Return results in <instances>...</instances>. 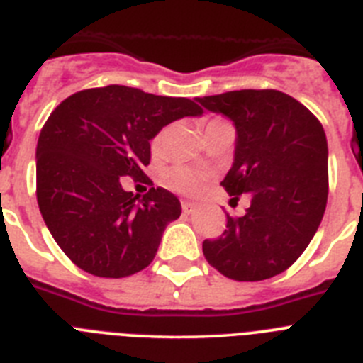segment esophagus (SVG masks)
<instances>
[{
    "mask_svg": "<svg viewBox=\"0 0 363 363\" xmlns=\"http://www.w3.org/2000/svg\"><path fill=\"white\" fill-rule=\"evenodd\" d=\"M182 209H184V213L191 214L196 209V203H192V201H182Z\"/></svg>",
    "mask_w": 363,
    "mask_h": 363,
    "instance_id": "esophagus-1",
    "label": "esophagus"
}]
</instances>
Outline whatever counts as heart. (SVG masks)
Returning <instances> with one entry per match:
<instances>
[{"label":"heart","mask_w":363,"mask_h":363,"mask_svg":"<svg viewBox=\"0 0 363 363\" xmlns=\"http://www.w3.org/2000/svg\"><path fill=\"white\" fill-rule=\"evenodd\" d=\"M216 121V120H214ZM163 138H165V130L158 134V136L152 140V149L158 150L162 145ZM205 174L200 171H194V169H189V167H169L165 172L162 174L163 185H167L169 189L176 192H182V194H196L198 191L203 185Z\"/></svg>","instance_id":"1"}]
</instances>
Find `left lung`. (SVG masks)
Returning <instances> with one entry per match:
<instances>
[{
    "instance_id": "8db88e82",
    "label": "left lung",
    "mask_w": 363,
    "mask_h": 363,
    "mask_svg": "<svg viewBox=\"0 0 363 363\" xmlns=\"http://www.w3.org/2000/svg\"><path fill=\"white\" fill-rule=\"evenodd\" d=\"M236 127L234 163L221 185L233 200L247 194L242 218L205 240L214 269L238 281L277 277L300 258L327 205V138L318 118L280 91L245 89L198 98Z\"/></svg>"
}]
</instances>
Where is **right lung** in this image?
<instances>
[{"mask_svg": "<svg viewBox=\"0 0 363 363\" xmlns=\"http://www.w3.org/2000/svg\"><path fill=\"white\" fill-rule=\"evenodd\" d=\"M201 112L192 99L123 85L79 91L54 108L38 140L36 196L72 264L94 277L123 278L152 262L182 205L162 187L138 200L121 176L152 185L143 172L150 140L171 121Z\"/></svg>", "mask_w": 363, "mask_h": 363, "instance_id": "1", "label": "right lung"}]
</instances>
